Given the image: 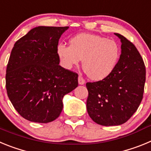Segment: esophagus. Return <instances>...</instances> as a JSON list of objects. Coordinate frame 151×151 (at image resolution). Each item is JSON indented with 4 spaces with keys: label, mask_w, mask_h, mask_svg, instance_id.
I'll list each match as a JSON object with an SVG mask.
<instances>
[{
    "label": "esophagus",
    "mask_w": 151,
    "mask_h": 151,
    "mask_svg": "<svg viewBox=\"0 0 151 151\" xmlns=\"http://www.w3.org/2000/svg\"><path fill=\"white\" fill-rule=\"evenodd\" d=\"M78 82L79 85H84L85 83V79L83 78V77L82 76H78Z\"/></svg>",
    "instance_id": "1"
}]
</instances>
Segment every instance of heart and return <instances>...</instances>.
<instances>
[{
  "mask_svg": "<svg viewBox=\"0 0 151 151\" xmlns=\"http://www.w3.org/2000/svg\"><path fill=\"white\" fill-rule=\"evenodd\" d=\"M70 46L58 45L57 55L65 69L78 66L83 60V69L92 80L104 79L115 69L121 55L120 47L114 40L89 33H81L70 39Z\"/></svg>",
  "mask_w": 151,
  "mask_h": 151,
  "instance_id": "b5f03b06",
  "label": "heart"
}]
</instances>
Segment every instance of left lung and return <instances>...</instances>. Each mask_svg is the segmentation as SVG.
<instances>
[{
	"mask_svg": "<svg viewBox=\"0 0 151 151\" xmlns=\"http://www.w3.org/2000/svg\"><path fill=\"white\" fill-rule=\"evenodd\" d=\"M121 41V55L113 73L104 79L87 82V111L96 123L104 126L127 122L143 98L146 79L145 63L130 41L115 33Z\"/></svg>",
	"mask_w": 151,
	"mask_h": 151,
	"instance_id": "1",
	"label": "left lung"
}]
</instances>
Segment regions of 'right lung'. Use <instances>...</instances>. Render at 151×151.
Segmentation results:
<instances>
[{
  "label": "right lung",
  "mask_w": 151,
  "mask_h": 151,
  "mask_svg": "<svg viewBox=\"0 0 151 151\" xmlns=\"http://www.w3.org/2000/svg\"><path fill=\"white\" fill-rule=\"evenodd\" d=\"M69 29L38 26L18 40L6 66V88L12 104L27 120L47 123L59 117L63 98L78 86V74L59 65L57 48Z\"/></svg>",
  "instance_id": "1"
}]
</instances>
